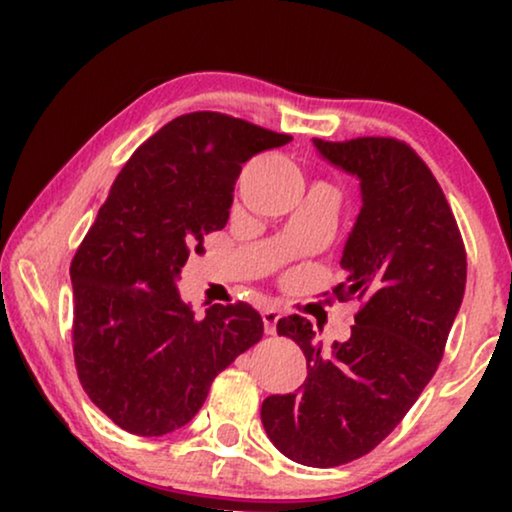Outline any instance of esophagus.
I'll list each match as a JSON object with an SVG mask.
<instances>
[{
	"mask_svg": "<svg viewBox=\"0 0 512 512\" xmlns=\"http://www.w3.org/2000/svg\"><path fill=\"white\" fill-rule=\"evenodd\" d=\"M261 314H263L265 333L275 335V333H277V321H279V317H282V312H279L277 307H265V310H263Z\"/></svg>",
	"mask_w": 512,
	"mask_h": 512,
	"instance_id": "obj_1",
	"label": "esophagus"
}]
</instances>
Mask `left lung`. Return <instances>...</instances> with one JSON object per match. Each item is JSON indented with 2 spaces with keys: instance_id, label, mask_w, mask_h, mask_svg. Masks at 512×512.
Returning a JSON list of instances; mask_svg holds the SVG:
<instances>
[{
  "instance_id": "1",
  "label": "left lung",
  "mask_w": 512,
  "mask_h": 512,
  "mask_svg": "<svg viewBox=\"0 0 512 512\" xmlns=\"http://www.w3.org/2000/svg\"><path fill=\"white\" fill-rule=\"evenodd\" d=\"M321 158L359 179L361 212L342 249L338 300H356L352 335L324 347L305 317L279 319L296 340L307 380L268 396L265 433L303 466H340L368 454L405 417L436 373L464 300L466 251L429 167L394 137L312 139Z\"/></svg>"
}]
</instances>
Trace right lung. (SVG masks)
<instances>
[{"label":"right lung","mask_w":512,"mask_h":512,"mask_svg":"<svg viewBox=\"0 0 512 512\" xmlns=\"http://www.w3.org/2000/svg\"><path fill=\"white\" fill-rule=\"evenodd\" d=\"M289 135L216 111L163 125L123 165L69 268L74 361L90 401L135 436L191 422L214 377L263 338L247 303L202 319L179 296L188 254L228 223L235 181Z\"/></svg>","instance_id":"1"}]
</instances>
